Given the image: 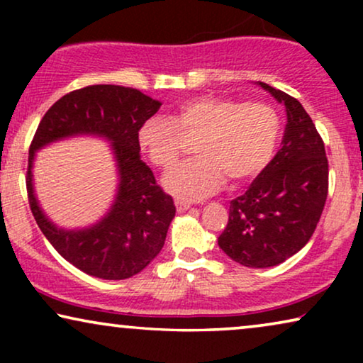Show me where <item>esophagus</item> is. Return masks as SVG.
Segmentation results:
<instances>
[{
  "instance_id": "obj_1",
  "label": "esophagus",
  "mask_w": 363,
  "mask_h": 363,
  "mask_svg": "<svg viewBox=\"0 0 363 363\" xmlns=\"http://www.w3.org/2000/svg\"><path fill=\"white\" fill-rule=\"evenodd\" d=\"M175 206H177V211L178 213H183V211L190 210L191 203L190 201H185V200H180V198H178V200H175Z\"/></svg>"
}]
</instances>
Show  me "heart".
I'll return each mask as SVG.
<instances>
[{
	"instance_id": "obj_1",
	"label": "heart",
	"mask_w": 363,
	"mask_h": 363,
	"mask_svg": "<svg viewBox=\"0 0 363 363\" xmlns=\"http://www.w3.org/2000/svg\"><path fill=\"white\" fill-rule=\"evenodd\" d=\"M281 117L267 102H238L218 96L188 99L173 121L152 117L138 130V143L158 168H170L185 148V137L196 138L200 157L172 168L163 186L182 200H200L233 183L256 178L274 157Z\"/></svg>"
}]
</instances>
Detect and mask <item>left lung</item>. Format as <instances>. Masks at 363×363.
<instances>
[{
	"instance_id": "8db88e82",
	"label": "left lung",
	"mask_w": 363,
	"mask_h": 363,
	"mask_svg": "<svg viewBox=\"0 0 363 363\" xmlns=\"http://www.w3.org/2000/svg\"><path fill=\"white\" fill-rule=\"evenodd\" d=\"M257 84L284 104V138L245 195L230 203L218 245L242 266L271 267L294 256L314 235L329 191V162L301 102L269 84Z\"/></svg>"
}]
</instances>
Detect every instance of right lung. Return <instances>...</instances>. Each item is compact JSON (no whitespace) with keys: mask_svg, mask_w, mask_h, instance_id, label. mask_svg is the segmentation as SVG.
Here are the masks:
<instances>
[{"mask_svg":"<svg viewBox=\"0 0 363 363\" xmlns=\"http://www.w3.org/2000/svg\"><path fill=\"white\" fill-rule=\"evenodd\" d=\"M160 106L132 87L87 86L59 99L34 133L26 177L33 216L54 250L89 276L127 279L145 269L165 245L177 210L173 198L157 185L152 170L140 160L138 143V130ZM76 135L102 136L113 143L119 186L111 210L101 222L82 230H62L43 215L35 200L32 162L39 147Z\"/></svg>","mask_w":363,"mask_h":363,"instance_id":"add662e5","label":"right lung"}]
</instances>
